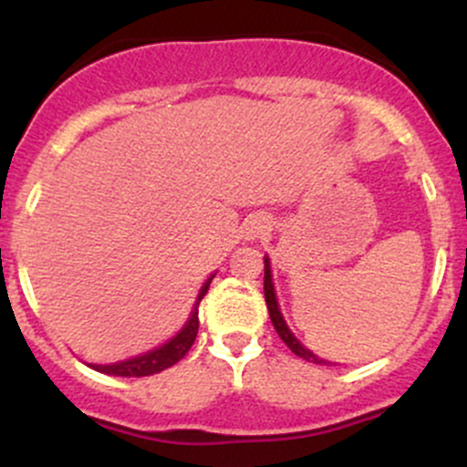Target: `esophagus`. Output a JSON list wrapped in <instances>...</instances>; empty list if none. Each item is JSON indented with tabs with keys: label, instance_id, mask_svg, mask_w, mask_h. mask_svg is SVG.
Returning a JSON list of instances; mask_svg holds the SVG:
<instances>
[{
	"label": "esophagus",
	"instance_id": "obj_1",
	"mask_svg": "<svg viewBox=\"0 0 467 467\" xmlns=\"http://www.w3.org/2000/svg\"><path fill=\"white\" fill-rule=\"evenodd\" d=\"M268 228H271V225H268L266 216L257 214V216H253L251 221H246V228H244V237L255 239V237H260V234L266 233Z\"/></svg>",
	"mask_w": 467,
	"mask_h": 467
}]
</instances>
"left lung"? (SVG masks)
Returning <instances> with one entry per match:
<instances>
[{"mask_svg": "<svg viewBox=\"0 0 467 467\" xmlns=\"http://www.w3.org/2000/svg\"><path fill=\"white\" fill-rule=\"evenodd\" d=\"M264 298H266V307H268V317H271V323L273 327H275V332L280 334L282 341L286 343V348H289L294 355L303 357L305 361H312V364H327V361L321 359V357L314 355L309 348H305L303 343L298 341V338L294 337V332H291L289 327H286V321L282 318V312L280 307H277V298H275V289H273V275H271V262H268V257H264Z\"/></svg>", "mask_w": 467, "mask_h": 467, "instance_id": "left-lung-1", "label": "left lung"}]
</instances>
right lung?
I'll return each mask as SVG.
<instances>
[{
    "label": "right lung",
    "instance_id": "obj_1",
    "mask_svg": "<svg viewBox=\"0 0 467 467\" xmlns=\"http://www.w3.org/2000/svg\"><path fill=\"white\" fill-rule=\"evenodd\" d=\"M210 275L207 282L203 285V289L199 291V298H196L194 309L190 314V321L185 323V327L176 334L173 338H169L164 346L155 348V350L144 352V355L133 357V359H126L119 361V364H106V366H99V364H88L89 368L99 370V373H106V375H117V378H146V375H155L164 368H171L173 364L182 359V357L190 352V348L194 346V338L199 334V303L203 300V296L210 289Z\"/></svg>",
    "mask_w": 467,
    "mask_h": 467
}]
</instances>
